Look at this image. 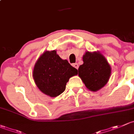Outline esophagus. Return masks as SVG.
<instances>
[{
  "instance_id": "1",
  "label": "esophagus",
  "mask_w": 134,
  "mask_h": 134,
  "mask_svg": "<svg viewBox=\"0 0 134 134\" xmlns=\"http://www.w3.org/2000/svg\"><path fill=\"white\" fill-rule=\"evenodd\" d=\"M73 66H74V68H75L76 69L79 68V65L77 63H74V64H73Z\"/></svg>"
}]
</instances>
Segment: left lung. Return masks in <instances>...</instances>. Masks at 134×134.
<instances>
[{
    "label": "left lung",
    "mask_w": 134,
    "mask_h": 134,
    "mask_svg": "<svg viewBox=\"0 0 134 134\" xmlns=\"http://www.w3.org/2000/svg\"><path fill=\"white\" fill-rule=\"evenodd\" d=\"M84 63L79 68V76L90 90L96 92L108 82L111 67L107 59L99 52H86Z\"/></svg>",
    "instance_id": "8db88e82"
}]
</instances>
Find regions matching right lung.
<instances>
[{"label": "right lung", "instance_id": "1", "mask_svg": "<svg viewBox=\"0 0 134 134\" xmlns=\"http://www.w3.org/2000/svg\"><path fill=\"white\" fill-rule=\"evenodd\" d=\"M77 74V69L67 60H63L53 50L46 51L37 60L33 76L41 92L55 97L65 90L69 79Z\"/></svg>", "mask_w": 134, "mask_h": 134}]
</instances>
